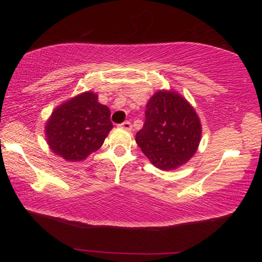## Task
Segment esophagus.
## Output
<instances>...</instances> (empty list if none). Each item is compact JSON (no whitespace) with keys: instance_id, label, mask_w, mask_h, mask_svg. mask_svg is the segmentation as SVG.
Instances as JSON below:
<instances>
[{"instance_id":"esophagus-1","label":"esophagus","mask_w":262,"mask_h":262,"mask_svg":"<svg viewBox=\"0 0 262 262\" xmlns=\"http://www.w3.org/2000/svg\"><path fill=\"white\" fill-rule=\"evenodd\" d=\"M118 127L122 128V129H125V130H130L132 129V124L129 121H125V122H122V124H119Z\"/></svg>"}]
</instances>
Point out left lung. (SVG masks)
I'll use <instances>...</instances> for the list:
<instances>
[{"instance_id":"obj_1","label":"left lung","mask_w":262,"mask_h":262,"mask_svg":"<svg viewBox=\"0 0 262 262\" xmlns=\"http://www.w3.org/2000/svg\"><path fill=\"white\" fill-rule=\"evenodd\" d=\"M146 119L136 143L157 168L170 171L187 163L197 152L202 124L192 105L173 90H159L148 100Z\"/></svg>"}]
</instances>
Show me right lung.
Instances as JSON below:
<instances>
[{"instance_id": "obj_1", "label": "right lung", "mask_w": 262, "mask_h": 262, "mask_svg": "<svg viewBox=\"0 0 262 262\" xmlns=\"http://www.w3.org/2000/svg\"><path fill=\"white\" fill-rule=\"evenodd\" d=\"M113 127L109 108L98 101L97 93L85 91L55 108L45 135L54 154L79 162L102 146Z\"/></svg>"}]
</instances>
